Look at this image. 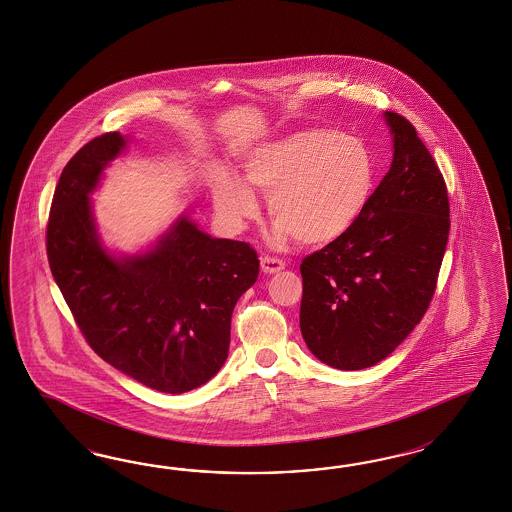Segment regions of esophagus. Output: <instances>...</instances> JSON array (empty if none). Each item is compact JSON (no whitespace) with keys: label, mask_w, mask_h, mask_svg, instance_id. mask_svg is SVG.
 <instances>
[{"label":"esophagus","mask_w":512,"mask_h":512,"mask_svg":"<svg viewBox=\"0 0 512 512\" xmlns=\"http://www.w3.org/2000/svg\"><path fill=\"white\" fill-rule=\"evenodd\" d=\"M260 263H262V271L265 275L278 273V271H282V269H284V265H286L282 260H278V258H269V256H263L262 262Z\"/></svg>","instance_id":"1"}]
</instances>
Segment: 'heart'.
<instances>
[{
    "label": "heart",
    "mask_w": 512,
    "mask_h": 512,
    "mask_svg": "<svg viewBox=\"0 0 512 512\" xmlns=\"http://www.w3.org/2000/svg\"><path fill=\"white\" fill-rule=\"evenodd\" d=\"M245 181L267 194L275 245L295 237L305 247L338 241L365 215L376 187L374 155L363 140L310 127L254 147L243 164ZM213 207L232 230L258 211L254 192L232 174L211 185Z\"/></svg>",
    "instance_id": "1"
}]
</instances>
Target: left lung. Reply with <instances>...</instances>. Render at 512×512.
Wrapping results in <instances>:
<instances>
[{
  "label": "left lung",
  "instance_id": "left-lung-1",
  "mask_svg": "<svg viewBox=\"0 0 512 512\" xmlns=\"http://www.w3.org/2000/svg\"><path fill=\"white\" fill-rule=\"evenodd\" d=\"M393 162L348 234L301 263L299 325L338 370L389 357L421 322L449 239L443 176L408 119L385 112Z\"/></svg>",
  "mask_w": 512,
  "mask_h": 512
}]
</instances>
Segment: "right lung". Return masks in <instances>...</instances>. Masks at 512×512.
Here are the masks:
<instances>
[{"mask_svg":"<svg viewBox=\"0 0 512 512\" xmlns=\"http://www.w3.org/2000/svg\"><path fill=\"white\" fill-rule=\"evenodd\" d=\"M127 146V136L108 132L63 168L46 228L48 263L89 346L132 380L179 395L224 365L235 303L256 282L260 260L243 241L205 234L187 213L146 249H108L91 194Z\"/></svg>","mask_w":512,"mask_h":512,"instance_id":"obj_1","label":"right lung"}]
</instances>
